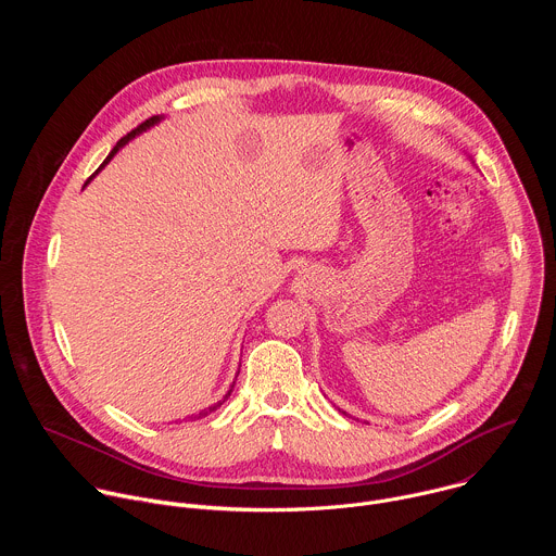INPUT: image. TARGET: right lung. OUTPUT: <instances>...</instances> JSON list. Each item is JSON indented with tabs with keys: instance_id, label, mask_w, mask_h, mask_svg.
<instances>
[{
	"instance_id": "right-lung-1",
	"label": "right lung",
	"mask_w": 556,
	"mask_h": 556,
	"mask_svg": "<svg viewBox=\"0 0 556 556\" xmlns=\"http://www.w3.org/2000/svg\"><path fill=\"white\" fill-rule=\"evenodd\" d=\"M163 118H165V116H163V114H161V116H151V118H147V121H144V123H140V125H138V127H136V129H131V131H129V134H127V136H125V138H121V140H118V142H116V147H114V149H112V151H110V155H108V157H105V161H103V165H101V167H99V169H97V172H94V174H92V176H90V178H88V182H86V185H84V187H88V185H90V180H92V178H94V176H97V174H99V172H101V169H105V165H108V163H110V161H112V157H114V155H116V153H118V151H121V149H123V147H125V144H127V142H129V140H134V138H136V136H138V134H142V131H147V129H151V127H153V125H157V123H161V121H163ZM232 387H235V380H232V384H230V389H228V391H226V395H224V401H219V403H215V405H211V407H206V409H202V412H200V414H198V418H204V416H208V414H211V412H215V409H217V407H219V405H222V403H226V401H228V395H230V391H232Z\"/></svg>"
}]
</instances>
